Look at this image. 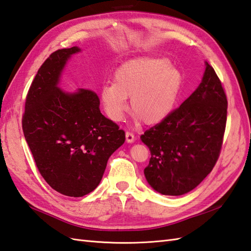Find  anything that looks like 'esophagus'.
Wrapping results in <instances>:
<instances>
[{"instance_id": "1", "label": "esophagus", "mask_w": 251, "mask_h": 251, "mask_svg": "<svg viewBox=\"0 0 251 251\" xmlns=\"http://www.w3.org/2000/svg\"><path fill=\"white\" fill-rule=\"evenodd\" d=\"M126 139L127 143H133L134 140H135V137H134V134H133L132 132L127 131V132L126 133Z\"/></svg>"}]
</instances>
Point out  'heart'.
<instances>
[{
  "label": "heart",
  "mask_w": 251,
  "mask_h": 251,
  "mask_svg": "<svg viewBox=\"0 0 251 251\" xmlns=\"http://www.w3.org/2000/svg\"><path fill=\"white\" fill-rule=\"evenodd\" d=\"M182 72L164 56H144L120 65L100 91L107 117L119 122L127 111V99L134 119L156 125L174 111L183 87Z\"/></svg>",
  "instance_id": "1"
}]
</instances>
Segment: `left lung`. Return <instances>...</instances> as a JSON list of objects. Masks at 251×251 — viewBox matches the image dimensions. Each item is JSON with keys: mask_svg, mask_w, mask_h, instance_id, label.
I'll return each instance as SVG.
<instances>
[{"mask_svg": "<svg viewBox=\"0 0 251 251\" xmlns=\"http://www.w3.org/2000/svg\"><path fill=\"white\" fill-rule=\"evenodd\" d=\"M227 108L221 79L206 63L199 87L140 136L151 153L144 174L152 188L180 196L203 181L221 154Z\"/></svg>", "mask_w": 251, "mask_h": 251, "instance_id": "obj_1", "label": "left lung"}]
</instances>
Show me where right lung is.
<instances>
[{"label":"right lung","instance_id":"right-lung-1","mask_svg":"<svg viewBox=\"0 0 251 251\" xmlns=\"http://www.w3.org/2000/svg\"><path fill=\"white\" fill-rule=\"evenodd\" d=\"M77 47L53 52L38 69L25 99L22 130L42 178L55 191L82 197L99 185L109 156L126 133L100 112L95 91L66 94L57 87Z\"/></svg>","mask_w":251,"mask_h":251}]
</instances>
